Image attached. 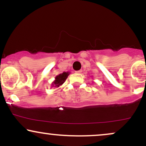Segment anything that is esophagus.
<instances>
[{
	"label": "esophagus",
	"instance_id": "obj_1",
	"mask_svg": "<svg viewBox=\"0 0 146 146\" xmlns=\"http://www.w3.org/2000/svg\"><path fill=\"white\" fill-rule=\"evenodd\" d=\"M75 73H82V70H80V71H75Z\"/></svg>",
	"mask_w": 146,
	"mask_h": 146
}]
</instances>
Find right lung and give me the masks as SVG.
Instances as JSON below:
<instances>
[{
	"label": "right lung",
	"instance_id": "add662e5",
	"mask_svg": "<svg viewBox=\"0 0 146 146\" xmlns=\"http://www.w3.org/2000/svg\"><path fill=\"white\" fill-rule=\"evenodd\" d=\"M70 74V72H63L62 73L58 75L55 78V80L51 84V87H59L62 85L64 82L66 81V78H68V75Z\"/></svg>",
	"mask_w": 146,
	"mask_h": 146
}]
</instances>
